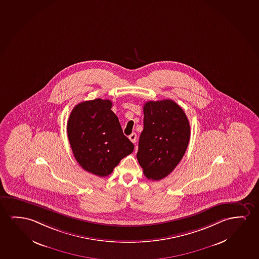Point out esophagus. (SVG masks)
<instances>
[{
  "mask_svg": "<svg viewBox=\"0 0 259 259\" xmlns=\"http://www.w3.org/2000/svg\"><path fill=\"white\" fill-rule=\"evenodd\" d=\"M128 139H130V140L132 143L137 142V134L136 133H132V135H130V137H128Z\"/></svg>",
  "mask_w": 259,
  "mask_h": 259,
  "instance_id": "obj_1",
  "label": "esophagus"
}]
</instances>
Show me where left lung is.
<instances>
[{
	"label": "left lung",
	"instance_id": "8db88e82",
	"mask_svg": "<svg viewBox=\"0 0 259 259\" xmlns=\"http://www.w3.org/2000/svg\"><path fill=\"white\" fill-rule=\"evenodd\" d=\"M190 133L186 113L173 100L145 104L137 158L147 179L160 180L175 169L186 153Z\"/></svg>",
	"mask_w": 259,
	"mask_h": 259
}]
</instances>
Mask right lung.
<instances>
[{"mask_svg": "<svg viewBox=\"0 0 259 259\" xmlns=\"http://www.w3.org/2000/svg\"><path fill=\"white\" fill-rule=\"evenodd\" d=\"M112 106L108 99L79 103L67 121V136L75 160L86 171L99 177L110 175L134 150Z\"/></svg>", "mask_w": 259, "mask_h": 259, "instance_id": "1", "label": "right lung"}]
</instances>
